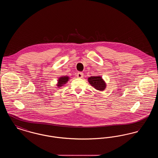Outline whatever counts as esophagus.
<instances>
[{
  "mask_svg": "<svg viewBox=\"0 0 158 158\" xmlns=\"http://www.w3.org/2000/svg\"><path fill=\"white\" fill-rule=\"evenodd\" d=\"M77 77H79V78H82L83 77V73L82 72H78L77 73Z\"/></svg>",
  "mask_w": 158,
  "mask_h": 158,
  "instance_id": "34e87169",
  "label": "esophagus"
}]
</instances>
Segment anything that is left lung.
Wrapping results in <instances>:
<instances>
[{
    "instance_id": "obj_1",
    "label": "left lung",
    "mask_w": 158,
    "mask_h": 158,
    "mask_svg": "<svg viewBox=\"0 0 158 158\" xmlns=\"http://www.w3.org/2000/svg\"><path fill=\"white\" fill-rule=\"evenodd\" d=\"M88 81L97 90H104L105 89L106 84L100 76H91L88 78Z\"/></svg>"
}]
</instances>
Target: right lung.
Returning <instances> with one entry per match:
<instances>
[{
    "mask_svg": "<svg viewBox=\"0 0 158 158\" xmlns=\"http://www.w3.org/2000/svg\"><path fill=\"white\" fill-rule=\"evenodd\" d=\"M69 81V77L68 76H63V77H60V78L58 80V83L57 86L59 87L63 86V85L65 84L66 83Z\"/></svg>",
    "mask_w": 158,
    "mask_h": 158,
    "instance_id": "right-lung-1",
    "label": "right lung"
}]
</instances>
